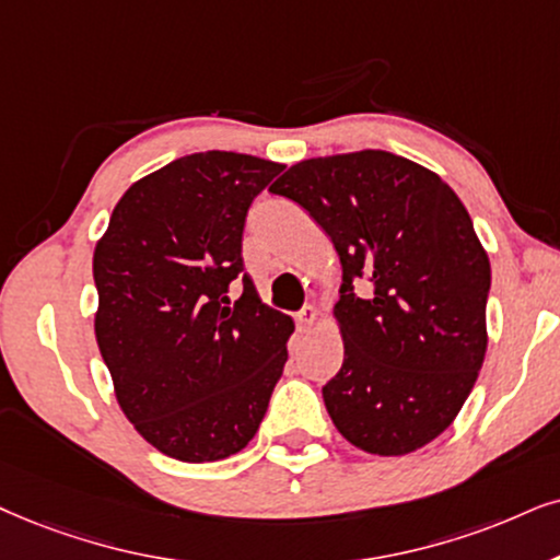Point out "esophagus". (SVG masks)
<instances>
[{"label":"esophagus","mask_w":560,"mask_h":560,"mask_svg":"<svg viewBox=\"0 0 560 560\" xmlns=\"http://www.w3.org/2000/svg\"><path fill=\"white\" fill-rule=\"evenodd\" d=\"M315 323H317V310L313 307V304L302 307L300 315H296V328H300L302 332H310L315 328Z\"/></svg>","instance_id":"34e87169"}]
</instances>
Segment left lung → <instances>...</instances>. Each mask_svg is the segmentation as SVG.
Wrapping results in <instances>:
<instances>
[{"instance_id": "1", "label": "left lung", "mask_w": 560, "mask_h": 560, "mask_svg": "<svg viewBox=\"0 0 560 560\" xmlns=\"http://www.w3.org/2000/svg\"><path fill=\"white\" fill-rule=\"evenodd\" d=\"M268 190L310 211L341 258L343 364L323 387L336 429L382 457L429 444L488 346L491 264L468 209L436 173L382 150L302 160Z\"/></svg>"}]
</instances>
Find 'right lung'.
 <instances>
[{
  "mask_svg": "<svg viewBox=\"0 0 560 560\" xmlns=\"http://www.w3.org/2000/svg\"><path fill=\"white\" fill-rule=\"evenodd\" d=\"M284 165L196 152L121 196L97 240L95 338L126 419L180 463H214L256 436L294 320L243 273L253 198ZM244 279V294L229 296Z\"/></svg>",
  "mask_w": 560,
  "mask_h": 560,
  "instance_id": "obj_1",
  "label": "right lung"
}]
</instances>
